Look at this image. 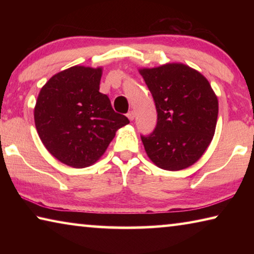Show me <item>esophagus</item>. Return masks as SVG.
<instances>
[{
	"label": "esophagus",
	"mask_w": 254,
	"mask_h": 254,
	"mask_svg": "<svg viewBox=\"0 0 254 254\" xmlns=\"http://www.w3.org/2000/svg\"><path fill=\"white\" fill-rule=\"evenodd\" d=\"M127 117L128 120H130V121H133V120H134V118H135L134 111H130V112H128V113L127 114Z\"/></svg>",
	"instance_id": "1"
}]
</instances>
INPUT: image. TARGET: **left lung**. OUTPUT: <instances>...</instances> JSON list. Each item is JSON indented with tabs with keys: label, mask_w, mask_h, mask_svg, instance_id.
Listing matches in <instances>:
<instances>
[{
	"label": "left lung",
	"mask_w": 254,
	"mask_h": 254,
	"mask_svg": "<svg viewBox=\"0 0 254 254\" xmlns=\"http://www.w3.org/2000/svg\"><path fill=\"white\" fill-rule=\"evenodd\" d=\"M156 103L158 122L141 136L148 157L159 168L177 171L194 165L212 142L218 101L206 77L182 63L140 68Z\"/></svg>",
	"instance_id": "left-lung-1"
}]
</instances>
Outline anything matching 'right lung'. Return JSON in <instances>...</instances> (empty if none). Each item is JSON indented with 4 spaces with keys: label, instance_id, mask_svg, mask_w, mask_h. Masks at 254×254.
Masks as SVG:
<instances>
[{
    "label": "right lung",
    "instance_id": "add662e5",
    "mask_svg": "<svg viewBox=\"0 0 254 254\" xmlns=\"http://www.w3.org/2000/svg\"><path fill=\"white\" fill-rule=\"evenodd\" d=\"M102 74V67L85 66L59 71L42 86L34 106V124L42 143L72 168L95 163L119 128L130 123L100 93Z\"/></svg>",
    "mask_w": 254,
    "mask_h": 254
}]
</instances>
